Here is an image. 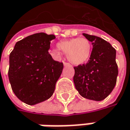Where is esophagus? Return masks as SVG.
Segmentation results:
<instances>
[{"label": "esophagus", "mask_w": 130, "mask_h": 130, "mask_svg": "<svg viewBox=\"0 0 130 130\" xmlns=\"http://www.w3.org/2000/svg\"><path fill=\"white\" fill-rule=\"evenodd\" d=\"M63 65L64 66H70V64L69 63H67V62H63Z\"/></svg>", "instance_id": "1"}]
</instances>
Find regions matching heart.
<instances>
[{"label":"heart","mask_w":130,"mask_h":130,"mask_svg":"<svg viewBox=\"0 0 130 130\" xmlns=\"http://www.w3.org/2000/svg\"><path fill=\"white\" fill-rule=\"evenodd\" d=\"M59 50L67 54V59L74 65H82L90 59L92 52V45L85 38H73L63 40L57 43ZM53 49L52 54L55 57H60V52Z\"/></svg>","instance_id":"heart-1"}]
</instances>
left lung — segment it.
I'll return each instance as SVG.
<instances>
[{"instance_id":"1","label":"left lung","mask_w":130,"mask_h":130,"mask_svg":"<svg viewBox=\"0 0 130 130\" xmlns=\"http://www.w3.org/2000/svg\"><path fill=\"white\" fill-rule=\"evenodd\" d=\"M91 42L93 49L86 64L75 67L73 82L84 98L101 101L111 93L117 82L118 69L116 50L105 40L83 34Z\"/></svg>"}]
</instances>
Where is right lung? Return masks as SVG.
<instances>
[{"instance_id":"obj_1","label":"right lung","mask_w":130,"mask_h":130,"mask_svg":"<svg viewBox=\"0 0 130 130\" xmlns=\"http://www.w3.org/2000/svg\"><path fill=\"white\" fill-rule=\"evenodd\" d=\"M53 34L38 33L15 43L9 55L8 76L15 96L27 105L49 99L63 68L48 53Z\"/></svg>"}]
</instances>
